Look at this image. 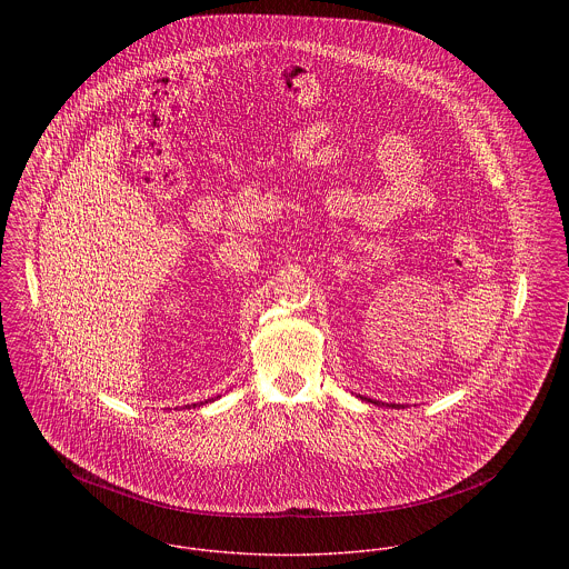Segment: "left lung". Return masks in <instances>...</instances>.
<instances>
[{"mask_svg": "<svg viewBox=\"0 0 569 569\" xmlns=\"http://www.w3.org/2000/svg\"><path fill=\"white\" fill-rule=\"evenodd\" d=\"M361 401H370V403H375V406H381V403H377V401H372V399H366V397H359Z\"/></svg>", "mask_w": 569, "mask_h": 569, "instance_id": "8db88e82", "label": "left lung"}]
</instances>
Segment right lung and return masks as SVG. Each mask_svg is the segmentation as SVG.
<instances>
[{"label": "right lung", "mask_w": 569, "mask_h": 569, "mask_svg": "<svg viewBox=\"0 0 569 569\" xmlns=\"http://www.w3.org/2000/svg\"><path fill=\"white\" fill-rule=\"evenodd\" d=\"M217 399H219V397H217ZM206 403H208V401H206ZM206 403H192V406H186V407H201V406H206Z\"/></svg>", "instance_id": "1"}]
</instances>
